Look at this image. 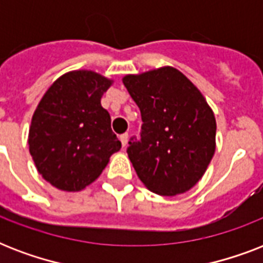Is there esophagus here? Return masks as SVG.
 Wrapping results in <instances>:
<instances>
[{"label": "esophagus", "instance_id": "esophagus-1", "mask_svg": "<svg viewBox=\"0 0 263 263\" xmlns=\"http://www.w3.org/2000/svg\"><path fill=\"white\" fill-rule=\"evenodd\" d=\"M128 139H129V135H128V134H123V135H120V140H121V144H123V147H125V146H127Z\"/></svg>", "mask_w": 263, "mask_h": 263}]
</instances>
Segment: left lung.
I'll return each instance as SVG.
<instances>
[{"instance_id":"1","label":"left lung","mask_w":263,"mask_h":263,"mask_svg":"<svg viewBox=\"0 0 263 263\" xmlns=\"http://www.w3.org/2000/svg\"><path fill=\"white\" fill-rule=\"evenodd\" d=\"M124 86L142 115L140 139L128 157L140 181L158 195L187 192L216 152V117L198 87L173 67L125 75Z\"/></svg>"}]
</instances>
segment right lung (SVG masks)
<instances>
[{"mask_svg": "<svg viewBox=\"0 0 263 263\" xmlns=\"http://www.w3.org/2000/svg\"><path fill=\"white\" fill-rule=\"evenodd\" d=\"M113 80L92 71L60 76L38 103L28 132L38 172L59 190L75 192L102 173L121 142L101 105Z\"/></svg>", "mask_w": 263, "mask_h": 263, "instance_id": "right-lung-1", "label": "right lung"}]
</instances>
